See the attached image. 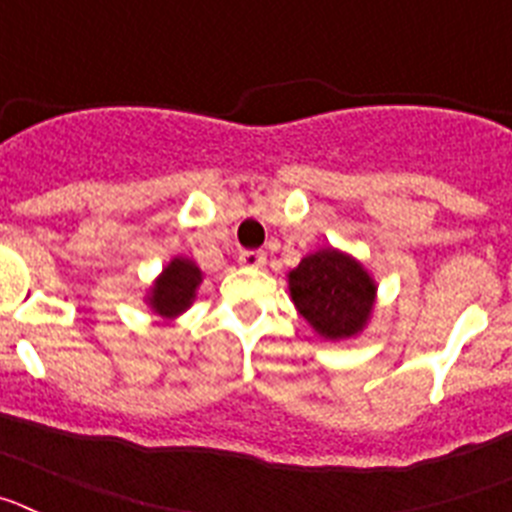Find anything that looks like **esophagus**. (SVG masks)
Listing matches in <instances>:
<instances>
[{
	"instance_id": "1",
	"label": "esophagus",
	"mask_w": 512,
	"mask_h": 512,
	"mask_svg": "<svg viewBox=\"0 0 512 512\" xmlns=\"http://www.w3.org/2000/svg\"><path fill=\"white\" fill-rule=\"evenodd\" d=\"M238 261H241L243 266L259 269V266L266 264V253L264 251H241L238 253Z\"/></svg>"
}]
</instances>
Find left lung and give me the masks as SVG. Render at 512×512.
<instances>
[{
  "mask_svg": "<svg viewBox=\"0 0 512 512\" xmlns=\"http://www.w3.org/2000/svg\"><path fill=\"white\" fill-rule=\"evenodd\" d=\"M289 295L320 336L338 341L364 328L377 287L359 261L336 248H323L289 271Z\"/></svg>",
  "mask_w": 512,
  "mask_h": 512,
  "instance_id": "left-lung-1",
  "label": "left lung"
}]
</instances>
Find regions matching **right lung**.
I'll use <instances>...</instances> for the list:
<instances>
[{"label":"right lung","mask_w":512,"mask_h":512,"mask_svg":"<svg viewBox=\"0 0 512 512\" xmlns=\"http://www.w3.org/2000/svg\"><path fill=\"white\" fill-rule=\"evenodd\" d=\"M202 271L189 259H174L164 269V274L156 279L148 305L161 315V318H176L179 312L187 310L194 300V289L200 287Z\"/></svg>","instance_id":"obj_1"}]
</instances>
